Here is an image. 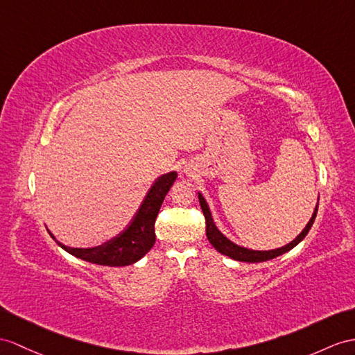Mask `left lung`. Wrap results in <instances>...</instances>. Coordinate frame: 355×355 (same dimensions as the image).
<instances>
[{"instance_id":"obj_1","label":"left lung","mask_w":355,"mask_h":355,"mask_svg":"<svg viewBox=\"0 0 355 355\" xmlns=\"http://www.w3.org/2000/svg\"><path fill=\"white\" fill-rule=\"evenodd\" d=\"M198 202H200L202 206V211L205 214V220H206V236L209 239V243L212 244V247L220 252L224 256H229L232 259H235V261L239 262H248V263H254V262H265V261H270V259H274L277 256H282L284 253H288L289 250H292L295 245H298L302 239L306 238V235L309 233L310 227H312V224L316 218V212H318V205L315 207V212L312 215V218L307 223V226L302 229V232L300 235L289 243L288 245L280 247V248H275V250H268V252H259V250H250L245 247H239L235 243H232L230 239H227L226 236L223 235V233L217 229L212 218V214L209 206H207L205 197L198 193Z\"/></svg>"}]
</instances>
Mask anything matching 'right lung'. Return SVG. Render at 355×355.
<instances>
[{
  "mask_svg": "<svg viewBox=\"0 0 355 355\" xmlns=\"http://www.w3.org/2000/svg\"><path fill=\"white\" fill-rule=\"evenodd\" d=\"M176 178L178 173L170 171L167 175H162L155 180V184L150 187L148 196L144 197L140 209L137 211L131 224L122 233H119L116 238L107 241L105 244L93 248H72L63 245L58 241L57 244L72 256L96 265L126 266L135 263L155 244V239H157V235H155V220H157L159 207L167 193L170 191L171 185L175 184ZM49 235L54 238L51 232Z\"/></svg>",
  "mask_w": 355,
  "mask_h": 355,
  "instance_id": "1",
  "label": "right lung"
}]
</instances>
